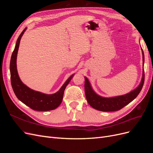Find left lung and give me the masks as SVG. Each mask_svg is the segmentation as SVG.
Masks as SVG:
<instances>
[{
    "label": "left lung",
    "instance_id": "obj_1",
    "mask_svg": "<svg viewBox=\"0 0 153 153\" xmlns=\"http://www.w3.org/2000/svg\"><path fill=\"white\" fill-rule=\"evenodd\" d=\"M142 59H143V73L142 80L136 89L129 92V93L122 96L105 98L101 96L92 89L89 80L85 76V93L87 102L96 110L103 112H114L123 108L136 98V97L140 93L144 83V71H143V64H144V54L142 49Z\"/></svg>",
    "mask_w": 153,
    "mask_h": 153
}]
</instances>
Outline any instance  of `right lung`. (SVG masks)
Segmentation results:
<instances>
[{
    "label": "right lung",
    "mask_w": 153,
    "mask_h": 153,
    "mask_svg": "<svg viewBox=\"0 0 153 153\" xmlns=\"http://www.w3.org/2000/svg\"><path fill=\"white\" fill-rule=\"evenodd\" d=\"M26 29L27 27L18 37L15 50L13 52L11 58L10 74L13 91L18 100L32 110L37 111H48L55 109L61 105L64 90L75 74H73L68 78L57 92L52 94H44L41 92L32 90L25 85L18 75L16 68V58L20 39Z\"/></svg>",
    "instance_id": "add662e5"
}]
</instances>
